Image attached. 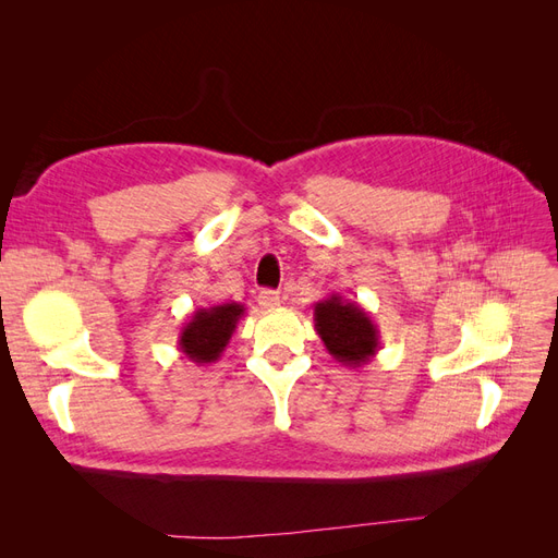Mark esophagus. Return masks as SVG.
Segmentation results:
<instances>
[{
	"label": "esophagus",
	"mask_w": 558,
	"mask_h": 558,
	"mask_svg": "<svg viewBox=\"0 0 558 558\" xmlns=\"http://www.w3.org/2000/svg\"><path fill=\"white\" fill-rule=\"evenodd\" d=\"M258 305H260L263 310H275V307H279V293H277V291H269V289L260 291V293H258Z\"/></svg>",
	"instance_id": "esophagus-1"
}]
</instances>
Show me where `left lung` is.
Segmentation results:
<instances>
[{
    "mask_svg": "<svg viewBox=\"0 0 558 558\" xmlns=\"http://www.w3.org/2000/svg\"><path fill=\"white\" fill-rule=\"evenodd\" d=\"M314 328L330 356L347 367H363L377 356L379 328L359 302L330 293L314 305Z\"/></svg>",
    "mask_w": 558,
    "mask_h": 558,
    "instance_id": "left-lung-1",
    "label": "left lung"
}]
</instances>
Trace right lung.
<instances>
[{
  "label": "right lung",
  "instance_id": "add662e5",
  "mask_svg": "<svg viewBox=\"0 0 558 558\" xmlns=\"http://www.w3.org/2000/svg\"><path fill=\"white\" fill-rule=\"evenodd\" d=\"M242 316L244 305L240 302H221V305L195 310L179 332V351L195 365L216 363L230 344Z\"/></svg>",
  "mask_w": 558,
  "mask_h": 558
}]
</instances>
